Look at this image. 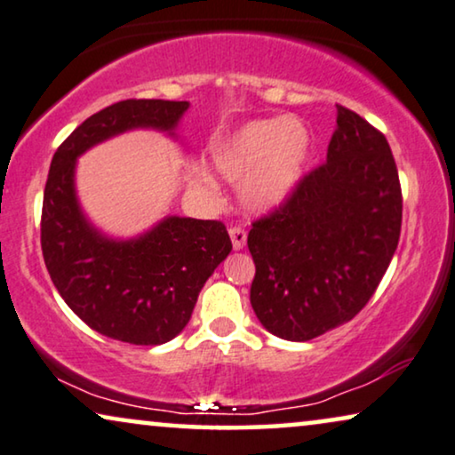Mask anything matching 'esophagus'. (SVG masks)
<instances>
[{
  "instance_id": "1",
  "label": "esophagus",
  "mask_w": 455,
  "mask_h": 455,
  "mask_svg": "<svg viewBox=\"0 0 455 455\" xmlns=\"http://www.w3.org/2000/svg\"><path fill=\"white\" fill-rule=\"evenodd\" d=\"M228 235H231V241H233V247H235V250H243V247H245V241H247V233H245V228H241V227H231V231H228Z\"/></svg>"
}]
</instances>
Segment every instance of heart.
Segmentation results:
<instances>
[{"label":"heart","instance_id":"1","mask_svg":"<svg viewBox=\"0 0 455 455\" xmlns=\"http://www.w3.org/2000/svg\"><path fill=\"white\" fill-rule=\"evenodd\" d=\"M310 154V132L295 118H264L241 126L214 156L216 171L243 185L251 208H275L293 191Z\"/></svg>","mask_w":455,"mask_h":455}]
</instances>
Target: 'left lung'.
<instances>
[{
	"mask_svg": "<svg viewBox=\"0 0 455 455\" xmlns=\"http://www.w3.org/2000/svg\"><path fill=\"white\" fill-rule=\"evenodd\" d=\"M402 233V185L379 129L337 106L326 162L298 180L247 235L259 323L289 341H310L364 307L389 268Z\"/></svg>",
	"mask_w": 455,
	"mask_h": 455,
	"instance_id": "left-lung-1",
	"label": "left lung"
}]
</instances>
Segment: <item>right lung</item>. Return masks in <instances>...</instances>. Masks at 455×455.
I'll return each instance as SVG.
<instances>
[{
	"label": "right lung",
	"instance_id": "add662e5",
	"mask_svg": "<svg viewBox=\"0 0 455 455\" xmlns=\"http://www.w3.org/2000/svg\"><path fill=\"white\" fill-rule=\"evenodd\" d=\"M187 101L124 100L89 116L53 154L41 210V251L58 293L101 335L132 345L171 341L197 295L233 250L220 220L171 216L143 237L112 241L84 220L75 160L91 145L139 126L172 131Z\"/></svg>",
	"mask_w": 455,
	"mask_h": 455
}]
</instances>
